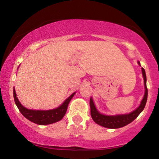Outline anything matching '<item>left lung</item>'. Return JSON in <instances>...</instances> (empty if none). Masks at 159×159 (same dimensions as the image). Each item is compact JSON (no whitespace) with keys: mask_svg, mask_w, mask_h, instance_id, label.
I'll return each mask as SVG.
<instances>
[{"mask_svg":"<svg viewBox=\"0 0 159 159\" xmlns=\"http://www.w3.org/2000/svg\"><path fill=\"white\" fill-rule=\"evenodd\" d=\"M138 64L140 65L139 61H138ZM142 74H143L144 79L145 94H144L143 98L142 99L140 106L136 110H134L132 113H130V114L116 115V116H107V115L100 114L96 110L93 102L92 98H90V114L95 123H96L98 125H102L103 127L108 128V129H118V128L123 127L125 125H128V124L132 123L133 120H134L138 117V115L142 112V111L145 107L147 100V96H148V90H147V77H146L145 70H144L143 68H142Z\"/></svg>","mask_w":159,"mask_h":159,"instance_id":"1","label":"left lung"}]
</instances>
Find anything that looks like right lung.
<instances>
[{"instance_id": "right-lung-1", "label": "right lung", "mask_w": 159, "mask_h": 159, "mask_svg": "<svg viewBox=\"0 0 159 159\" xmlns=\"http://www.w3.org/2000/svg\"><path fill=\"white\" fill-rule=\"evenodd\" d=\"M75 93L71 95L57 108L48 111H34L27 109L26 107L22 106V105L19 102V99L16 96L15 89L13 90L14 100H15V102L20 112L27 120L33 123L38 124V125H48V124L56 123V122L60 121L63 119L67 111V107H68L69 102L74 96Z\"/></svg>"}]
</instances>
